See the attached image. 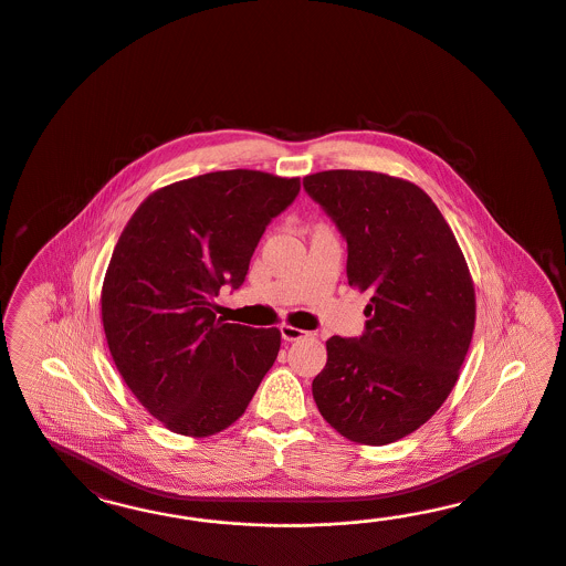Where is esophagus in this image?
<instances>
[{
  "mask_svg": "<svg viewBox=\"0 0 566 566\" xmlns=\"http://www.w3.org/2000/svg\"><path fill=\"white\" fill-rule=\"evenodd\" d=\"M280 334H282V338H284L286 343H294V340H301V338H305V336H307V332H305V329H301V327H292L289 326V324L280 326Z\"/></svg>",
  "mask_w": 566,
  "mask_h": 566,
  "instance_id": "obj_1",
  "label": "esophagus"
}]
</instances>
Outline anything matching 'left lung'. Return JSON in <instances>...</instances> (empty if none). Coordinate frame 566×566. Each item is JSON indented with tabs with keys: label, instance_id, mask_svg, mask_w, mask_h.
<instances>
[{
	"label": "left lung",
	"instance_id": "left-lung-1",
	"mask_svg": "<svg viewBox=\"0 0 566 566\" xmlns=\"http://www.w3.org/2000/svg\"><path fill=\"white\" fill-rule=\"evenodd\" d=\"M346 239L348 284L369 292L359 338L332 336L315 405L350 442L392 444L444 405L475 327V289L428 192L379 171L303 178Z\"/></svg>",
	"mask_w": 566,
	"mask_h": 566
}]
</instances>
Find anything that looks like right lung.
I'll return each mask as SVG.
<instances>
[{
  "mask_svg": "<svg viewBox=\"0 0 566 566\" xmlns=\"http://www.w3.org/2000/svg\"><path fill=\"white\" fill-rule=\"evenodd\" d=\"M298 178L209 171L151 192L103 277L105 340L122 379L166 428L207 438L232 426L280 350V329L223 324L213 298L239 289L265 226Z\"/></svg>",
  "mask_w": 566,
  "mask_h": 566,
  "instance_id": "add662e5",
  "label": "right lung"
}]
</instances>
